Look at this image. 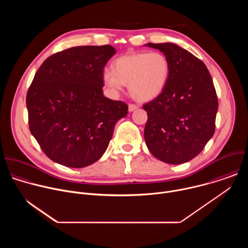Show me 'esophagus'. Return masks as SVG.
Here are the masks:
<instances>
[{
	"label": "esophagus",
	"instance_id": "1",
	"mask_svg": "<svg viewBox=\"0 0 248 248\" xmlns=\"http://www.w3.org/2000/svg\"><path fill=\"white\" fill-rule=\"evenodd\" d=\"M136 109H137V106H136L135 104H131V103H130V104L128 105V111H129V112H133V111L136 110Z\"/></svg>",
	"mask_w": 248,
	"mask_h": 248
}]
</instances>
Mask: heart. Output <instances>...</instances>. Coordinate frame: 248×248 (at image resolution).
Returning <instances> with one entry per match:
<instances>
[{"instance_id":"heart-1","label":"heart","mask_w":248,"mask_h":248,"mask_svg":"<svg viewBox=\"0 0 248 248\" xmlns=\"http://www.w3.org/2000/svg\"><path fill=\"white\" fill-rule=\"evenodd\" d=\"M170 73V63L161 52H134L117 58L113 69L105 68L103 81L111 91L118 93L124 84L139 101H150L165 89Z\"/></svg>"}]
</instances>
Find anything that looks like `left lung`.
Returning <instances> with one entry per match:
<instances>
[{
	"label": "left lung",
	"mask_w": 248,
	"mask_h": 248,
	"mask_svg": "<svg viewBox=\"0 0 248 248\" xmlns=\"http://www.w3.org/2000/svg\"><path fill=\"white\" fill-rule=\"evenodd\" d=\"M147 45L167 56L170 73L163 92L143 105L145 142L157 159L183 164L196 157L215 132L216 89L205 63L188 51L172 43Z\"/></svg>",
	"instance_id": "obj_1"
}]
</instances>
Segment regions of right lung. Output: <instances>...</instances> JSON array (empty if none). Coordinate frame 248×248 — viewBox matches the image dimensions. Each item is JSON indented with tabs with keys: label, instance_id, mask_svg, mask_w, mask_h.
Returning <instances> with one entry per match:
<instances>
[{
	"label": "right lung",
	"instance_id": "1",
	"mask_svg": "<svg viewBox=\"0 0 248 248\" xmlns=\"http://www.w3.org/2000/svg\"><path fill=\"white\" fill-rule=\"evenodd\" d=\"M113 46H78L47 58L28 88L32 135L52 161L83 168L107 149L116 123L127 115L123 101L103 95V72Z\"/></svg>",
	"mask_w": 248,
	"mask_h": 248
}]
</instances>
